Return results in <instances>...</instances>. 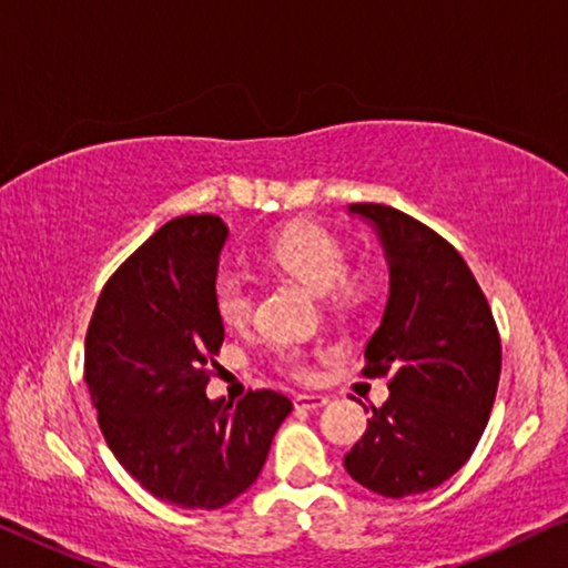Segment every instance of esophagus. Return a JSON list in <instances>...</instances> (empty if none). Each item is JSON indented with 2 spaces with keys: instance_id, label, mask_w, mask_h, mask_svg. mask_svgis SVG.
Returning a JSON list of instances; mask_svg holds the SVG:
<instances>
[{
  "instance_id": "1",
  "label": "esophagus",
  "mask_w": 568,
  "mask_h": 568,
  "mask_svg": "<svg viewBox=\"0 0 568 568\" xmlns=\"http://www.w3.org/2000/svg\"><path fill=\"white\" fill-rule=\"evenodd\" d=\"M294 406L305 408V410H317V408L328 406V398H325V395H307V393H302V395H294Z\"/></svg>"
}]
</instances>
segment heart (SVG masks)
I'll return each instance as SVG.
<instances>
[{"instance_id":"b5f03b06","label":"heart","mask_w":568,"mask_h":568,"mask_svg":"<svg viewBox=\"0 0 568 568\" xmlns=\"http://www.w3.org/2000/svg\"><path fill=\"white\" fill-rule=\"evenodd\" d=\"M271 258L278 266L292 271L300 282H305L317 294H328L338 307L354 300V286L348 282V255L346 247L338 243L331 232L313 224H297V227L284 230L274 243H271ZM214 310L227 328H240L251 321L253 313V292L251 282L240 271L224 268L214 278ZM278 362L282 369L297 379H310L313 369L302 359L300 352L290 346L278 348Z\"/></svg>"}]
</instances>
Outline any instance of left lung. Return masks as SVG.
<instances>
[{
	"instance_id": "1",
	"label": "left lung",
	"mask_w": 568,
	"mask_h": 568,
	"mask_svg": "<svg viewBox=\"0 0 568 568\" xmlns=\"http://www.w3.org/2000/svg\"><path fill=\"white\" fill-rule=\"evenodd\" d=\"M377 232L387 302L364 375L390 372V398L344 457L356 484L390 499L424 494L468 463L491 414L501 341L468 263L437 232L383 204H352Z\"/></svg>"
}]
</instances>
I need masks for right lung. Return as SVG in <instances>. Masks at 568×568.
<instances>
[{"label":"right lung","instance_id":"1","mask_svg":"<svg viewBox=\"0 0 568 568\" xmlns=\"http://www.w3.org/2000/svg\"><path fill=\"white\" fill-rule=\"evenodd\" d=\"M214 214L178 216L108 278L84 338V383L100 432L160 501L220 509L247 491L292 410L274 390L209 400L224 325L214 278L227 243Z\"/></svg>","mask_w":568,"mask_h":568}]
</instances>
